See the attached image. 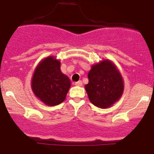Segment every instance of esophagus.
Here are the masks:
<instances>
[{
	"label": "esophagus",
	"mask_w": 154,
	"mask_h": 154,
	"mask_svg": "<svg viewBox=\"0 0 154 154\" xmlns=\"http://www.w3.org/2000/svg\"><path fill=\"white\" fill-rule=\"evenodd\" d=\"M76 86H78V87H80V86H82L83 85V82L81 81V80H80V81H78V82H76L75 84Z\"/></svg>",
	"instance_id": "esophagus-1"
}]
</instances>
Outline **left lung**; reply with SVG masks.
I'll return each instance as SVG.
<instances>
[{
  "label": "left lung",
  "mask_w": 154,
  "mask_h": 154,
  "mask_svg": "<svg viewBox=\"0 0 154 154\" xmlns=\"http://www.w3.org/2000/svg\"><path fill=\"white\" fill-rule=\"evenodd\" d=\"M88 79L86 91L90 101L97 107H110L121 98L124 91L122 76L109 60L92 66Z\"/></svg>",
  "instance_id": "obj_1"
}]
</instances>
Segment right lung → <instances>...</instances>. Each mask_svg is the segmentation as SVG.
<instances>
[{
  "label": "right lung",
  "instance_id": "right-lung-1",
  "mask_svg": "<svg viewBox=\"0 0 154 154\" xmlns=\"http://www.w3.org/2000/svg\"><path fill=\"white\" fill-rule=\"evenodd\" d=\"M61 62L54 56L45 57L37 65L32 79V90L47 106H57L64 101L70 80L61 70Z\"/></svg>",
  "mask_w": 154,
  "mask_h": 154
}]
</instances>
